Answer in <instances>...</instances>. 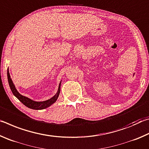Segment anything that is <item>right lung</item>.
Returning <instances> with one entry per match:
<instances>
[{
    "mask_svg": "<svg viewBox=\"0 0 149 149\" xmlns=\"http://www.w3.org/2000/svg\"><path fill=\"white\" fill-rule=\"evenodd\" d=\"M7 76H8L9 86L10 87V89L12 91V93H13V95L19 100L20 102L23 103L25 106H26L27 107H28L29 108H31V109L42 110V109H45V108L49 107L50 106H51L52 104H54V103L56 101V100L58 99V96L60 95V85H61L62 81H60L59 86H58V89L57 92L56 94L54 95V96H53V97L50 98L49 99L44 100V101H35V100H32L28 97H25V96L21 95L18 91H17V90L16 89V88L15 87L14 83L11 79L10 75L8 68V70H7Z\"/></svg>",
    "mask_w": 149,
    "mask_h": 149,
    "instance_id": "add662e5",
    "label": "right lung"
}]
</instances>
